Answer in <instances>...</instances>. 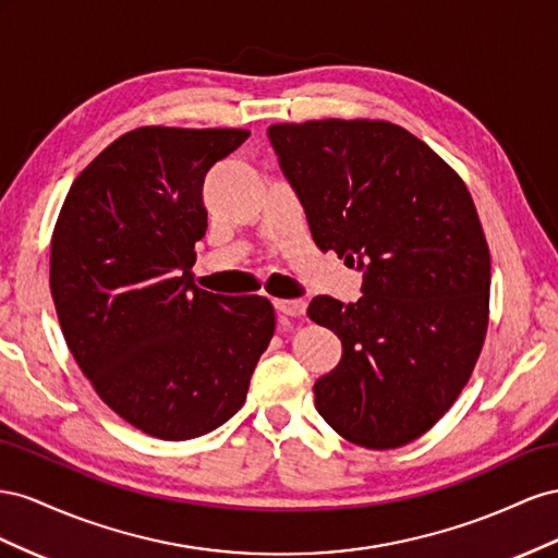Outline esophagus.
Instances as JSON below:
<instances>
[{
    "label": "esophagus",
    "mask_w": 558,
    "mask_h": 558,
    "mask_svg": "<svg viewBox=\"0 0 558 558\" xmlns=\"http://www.w3.org/2000/svg\"><path fill=\"white\" fill-rule=\"evenodd\" d=\"M274 306L280 317H299L306 311V301L301 299H276Z\"/></svg>",
    "instance_id": "1"
}]
</instances>
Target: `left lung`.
Listing matches in <instances>:
<instances>
[{
	"label": "left lung",
	"mask_w": 558,
	"mask_h": 558,
	"mask_svg": "<svg viewBox=\"0 0 558 558\" xmlns=\"http://www.w3.org/2000/svg\"><path fill=\"white\" fill-rule=\"evenodd\" d=\"M268 140L315 245L364 270L355 304L308 306L343 345L315 409L357 447H404L451 409L486 339L490 254L470 191L390 121L276 123Z\"/></svg>",
	"instance_id": "8db88e82"
}]
</instances>
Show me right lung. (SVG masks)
<instances>
[{
  "instance_id": "add662e5",
  "label": "right lung",
  "mask_w": 558,
  "mask_h": 558,
  "mask_svg": "<svg viewBox=\"0 0 558 558\" xmlns=\"http://www.w3.org/2000/svg\"><path fill=\"white\" fill-rule=\"evenodd\" d=\"M247 137L135 129L82 170L56 221L51 296L70 353L111 411L158 439L227 423L274 339L268 299L189 280L208 229L205 174Z\"/></svg>"
}]
</instances>
